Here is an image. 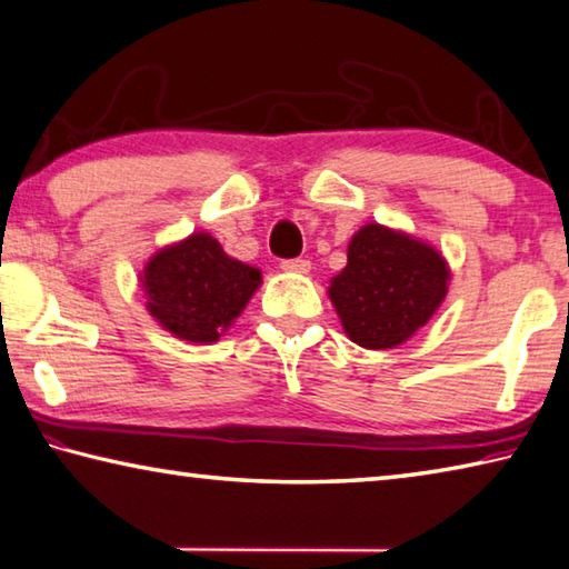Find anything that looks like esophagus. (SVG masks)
Listing matches in <instances>:
<instances>
[{"instance_id":"obj_1","label":"esophagus","mask_w":569,"mask_h":569,"mask_svg":"<svg viewBox=\"0 0 569 569\" xmlns=\"http://www.w3.org/2000/svg\"><path fill=\"white\" fill-rule=\"evenodd\" d=\"M281 268L286 273H308L311 271V261H306V258H288V261H281Z\"/></svg>"}]
</instances>
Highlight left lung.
<instances>
[{
	"label": "left lung",
	"mask_w": 569,
	"mask_h": 569,
	"mask_svg": "<svg viewBox=\"0 0 569 569\" xmlns=\"http://www.w3.org/2000/svg\"><path fill=\"white\" fill-rule=\"evenodd\" d=\"M442 253L406 231L366 223L348 243V263L328 298L346 336L368 350L398 348L436 316L448 296Z\"/></svg>",
	"instance_id": "left-lung-1"
}]
</instances>
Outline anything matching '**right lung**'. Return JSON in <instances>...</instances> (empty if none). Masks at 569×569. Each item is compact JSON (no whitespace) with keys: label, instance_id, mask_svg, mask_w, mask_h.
Returning a JSON list of instances; mask_svg holds the SVG:
<instances>
[{"label":"right lung","instance_id":"obj_1","mask_svg":"<svg viewBox=\"0 0 569 569\" xmlns=\"http://www.w3.org/2000/svg\"><path fill=\"white\" fill-rule=\"evenodd\" d=\"M258 268L236 261L206 231L169 243L139 273L147 311L173 338L216 343L261 286Z\"/></svg>","mask_w":569,"mask_h":569}]
</instances>
